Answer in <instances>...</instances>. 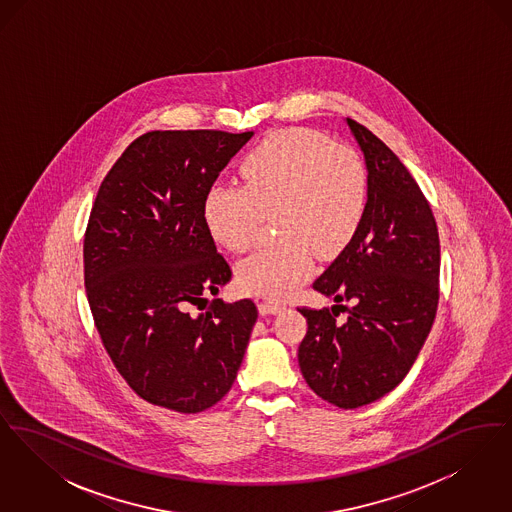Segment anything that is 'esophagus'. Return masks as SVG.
<instances>
[{
    "label": "esophagus",
    "instance_id": "obj_1",
    "mask_svg": "<svg viewBox=\"0 0 512 512\" xmlns=\"http://www.w3.org/2000/svg\"><path fill=\"white\" fill-rule=\"evenodd\" d=\"M286 307H288V305H286V303H280V301H270V299H263V301H259V313H261L263 317L282 313Z\"/></svg>",
    "mask_w": 512,
    "mask_h": 512
}]
</instances>
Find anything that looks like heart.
Segmentation results:
<instances>
[{
    "label": "heart",
    "mask_w": 512,
    "mask_h": 512,
    "mask_svg": "<svg viewBox=\"0 0 512 512\" xmlns=\"http://www.w3.org/2000/svg\"><path fill=\"white\" fill-rule=\"evenodd\" d=\"M240 186H213L203 222L224 249L242 253L257 240L263 215L274 211L278 242L253 251L238 267L245 292L286 297L320 257L340 253L361 226L368 178L353 147L330 144L317 130L286 128L245 155Z\"/></svg>",
    "instance_id": "1"
}]
</instances>
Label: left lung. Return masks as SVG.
I'll use <instances>...</instances> for the list:
<instances>
[{
	"instance_id": "8db88e82",
	"label": "left lung",
	"mask_w": 512,
	"mask_h": 512,
	"mask_svg": "<svg viewBox=\"0 0 512 512\" xmlns=\"http://www.w3.org/2000/svg\"><path fill=\"white\" fill-rule=\"evenodd\" d=\"M345 124L365 157V215L353 240L313 284L338 305L299 309L309 328L297 359L318 397L357 409L403 382L432 330L439 236L426 197L399 157L363 124ZM341 300L354 307L338 323Z\"/></svg>"
}]
</instances>
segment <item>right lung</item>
Returning a JSON list of instances; mask_svg holds the SVG:
<instances>
[{
	"label": "right lung",
	"mask_w": 512,
	"mask_h": 512,
	"mask_svg": "<svg viewBox=\"0 0 512 512\" xmlns=\"http://www.w3.org/2000/svg\"><path fill=\"white\" fill-rule=\"evenodd\" d=\"M253 132L155 130L99 186L84 238V284L101 341L128 386L176 413L230 391L257 307L217 295L232 270L203 222V199Z\"/></svg>",
	"instance_id": "1"
}]
</instances>
